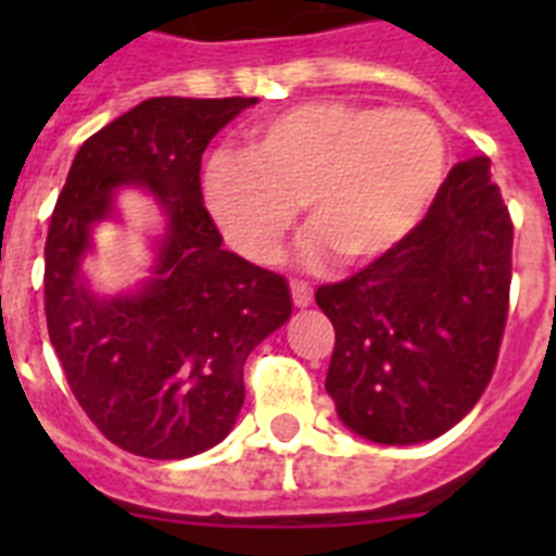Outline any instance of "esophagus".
<instances>
[{
	"label": "esophagus",
	"instance_id": "34e87169",
	"mask_svg": "<svg viewBox=\"0 0 556 556\" xmlns=\"http://www.w3.org/2000/svg\"><path fill=\"white\" fill-rule=\"evenodd\" d=\"M289 289H292V301H294V306H308V303H312V298H314V292H312V287H308L306 281H298V278H292V281H289Z\"/></svg>",
	"mask_w": 556,
	"mask_h": 556
}]
</instances>
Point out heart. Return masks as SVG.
<instances>
[{
	"label": "heart",
	"instance_id": "1",
	"mask_svg": "<svg viewBox=\"0 0 556 556\" xmlns=\"http://www.w3.org/2000/svg\"><path fill=\"white\" fill-rule=\"evenodd\" d=\"M448 172V141L415 108L306 102L248 132L242 152L219 150L203 169L208 217L236 253L273 264L301 205L306 258L362 264L395 248L426 217Z\"/></svg>",
	"mask_w": 556,
	"mask_h": 556
}]
</instances>
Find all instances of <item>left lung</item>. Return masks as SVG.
Masks as SVG:
<instances>
[{"mask_svg":"<svg viewBox=\"0 0 556 556\" xmlns=\"http://www.w3.org/2000/svg\"><path fill=\"white\" fill-rule=\"evenodd\" d=\"M509 281L513 219L476 155L395 248L314 292L337 333L326 390L339 420L384 445L459 424L493 378Z\"/></svg>","mask_w":556,"mask_h":556,"instance_id":"1","label":"left lung"}]
</instances>
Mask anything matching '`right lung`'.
<instances>
[{"label":"right lung","instance_id":"obj_1","mask_svg":"<svg viewBox=\"0 0 556 556\" xmlns=\"http://www.w3.org/2000/svg\"><path fill=\"white\" fill-rule=\"evenodd\" d=\"M255 97H152L83 141L43 248L49 342L88 420L147 459H186L228 437L244 404V362L292 314L278 273L223 248L203 205L208 141ZM150 188L170 223L156 278L102 302L79 278L87 230L112 189Z\"/></svg>","mask_w":556,"mask_h":556}]
</instances>
